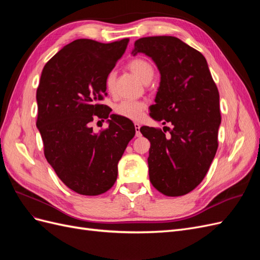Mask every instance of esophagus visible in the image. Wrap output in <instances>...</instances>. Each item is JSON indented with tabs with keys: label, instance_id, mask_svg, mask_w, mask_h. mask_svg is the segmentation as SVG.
<instances>
[{
	"label": "esophagus",
	"instance_id": "esophagus-1",
	"mask_svg": "<svg viewBox=\"0 0 260 260\" xmlns=\"http://www.w3.org/2000/svg\"><path fill=\"white\" fill-rule=\"evenodd\" d=\"M135 128H136V136L137 137H141V132H140L141 125H140L139 122H135Z\"/></svg>",
	"mask_w": 260,
	"mask_h": 260
}]
</instances>
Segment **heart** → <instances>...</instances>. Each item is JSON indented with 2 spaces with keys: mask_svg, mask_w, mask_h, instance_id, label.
<instances>
[{
  "mask_svg": "<svg viewBox=\"0 0 260 260\" xmlns=\"http://www.w3.org/2000/svg\"><path fill=\"white\" fill-rule=\"evenodd\" d=\"M128 68L130 72L137 76L139 79L148 83L152 80L154 76V68L151 62L144 58H133L128 62ZM115 83V74L109 73L105 78V88L108 92H113ZM146 109V103L144 101H132V100H124L118 103L115 107V113L119 116L132 120H139L142 118Z\"/></svg>",
  "mask_w": 260,
  "mask_h": 260,
  "instance_id": "b5f03b06",
  "label": "heart"
}]
</instances>
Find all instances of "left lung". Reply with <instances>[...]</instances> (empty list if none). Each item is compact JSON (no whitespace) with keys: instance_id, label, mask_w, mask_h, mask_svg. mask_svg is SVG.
Here are the masks:
<instances>
[{"instance_id":"left-lung-1","label":"left lung","mask_w":260,"mask_h":260,"mask_svg":"<svg viewBox=\"0 0 260 260\" xmlns=\"http://www.w3.org/2000/svg\"><path fill=\"white\" fill-rule=\"evenodd\" d=\"M133 55L152 57L160 83L149 115L174 127H141L151 142L149 181L167 196L190 193L205 178L218 148L219 92L203 54L170 36L141 38Z\"/></svg>"}]
</instances>
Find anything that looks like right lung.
<instances>
[{
    "label": "right lung",
    "instance_id": "1",
    "mask_svg": "<svg viewBox=\"0 0 260 260\" xmlns=\"http://www.w3.org/2000/svg\"><path fill=\"white\" fill-rule=\"evenodd\" d=\"M129 39L101 43L78 39L46 62L37 90V127L44 156L57 177L81 195L107 192L117 180L118 161L135 137L128 118L111 115L100 102L106 93L105 78L112 72ZM108 116L109 127L92 132L94 117Z\"/></svg>",
    "mask_w": 260,
    "mask_h": 260
}]
</instances>
